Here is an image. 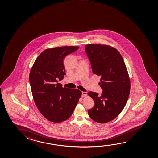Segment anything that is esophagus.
<instances>
[{"instance_id": "obj_1", "label": "esophagus", "mask_w": 158, "mask_h": 158, "mask_svg": "<svg viewBox=\"0 0 158 158\" xmlns=\"http://www.w3.org/2000/svg\"><path fill=\"white\" fill-rule=\"evenodd\" d=\"M87 93L86 92H82V97H85L87 96Z\"/></svg>"}]
</instances>
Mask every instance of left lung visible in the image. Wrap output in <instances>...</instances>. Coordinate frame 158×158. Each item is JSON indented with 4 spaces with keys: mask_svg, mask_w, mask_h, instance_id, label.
<instances>
[{
    "mask_svg": "<svg viewBox=\"0 0 158 158\" xmlns=\"http://www.w3.org/2000/svg\"><path fill=\"white\" fill-rule=\"evenodd\" d=\"M92 72L101 76V96L94 92L87 94L94 105L88 110L94 121L105 123L119 115L128 101L131 80L123 57L116 48L106 44H89L85 47Z\"/></svg>",
    "mask_w": 158,
    "mask_h": 158,
    "instance_id": "1",
    "label": "left lung"
}]
</instances>
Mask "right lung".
I'll return each instance as SVG.
<instances>
[{
    "mask_svg": "<svg viewBox=\"0 0 158 158\" xmlns=\"http://www.w3.org/2000/svg\"><path fill=\"white\" fill-rule=\"evenodd\" d=\"M79 47L48 48L37 57L29 74L31 89L39 111L48 121L60 123L71 117L81 96L77 89L62 87L57 83L66 74L64 59Z\"/></svg>",
    "mask_w": 158,
    "mask_h": 158,
    "instance_id": "add662e5",
    "label": "right lung"
}]
</instances>
